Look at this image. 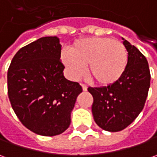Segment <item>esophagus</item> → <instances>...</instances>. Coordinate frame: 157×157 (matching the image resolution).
Returning <instances> with one entry per match:
<instances>
[{"label":"esophagus","mask_w":157,"mask_h":157,"mask_svg":"<svg viewBox=\"0 0 157 157\" xmlns=\"http://www.w3.org/2000/svg\"><path fill=\"white\" fill-rule=\"evenodd\" d=\"M82 89H83V91L84 92H86V91H87V86H86V85H81Z\"/></svg>","instance_id":"esophagus-1"}]
</instances>
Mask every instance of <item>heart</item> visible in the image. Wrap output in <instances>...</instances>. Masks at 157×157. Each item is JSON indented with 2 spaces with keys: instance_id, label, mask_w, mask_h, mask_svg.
<instances>
[{
  "instance_id": "obj_1",
  "label": "heart",
  "mask_w": 157,
  "mask_h": 157,
  "mask_svg": "<svg viewBox=\"0 0 157 157\" xmlns=\"http://www.w3.org/2000/svg\"><path fill=\"white\" fill-rule=\"evenodd\" d=\"M62 62L70 76L78 79L85 73L100 86H109L117 82L128 63V52L123 44L110 37H87L77 40L63 52Z\"/></svg>"
}]
</instances>
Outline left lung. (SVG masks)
I'll list each match as a JSON object with an SVG mask.
<instances>
[{
  "label": "left lung",
  "instance_id": "left-lung-1",
  "mask_svg": "<svg viewBox=\"0 0 157 157\" xmlns=\"http://www.w3.org/2000/svg\"><path fill=\"white\" fill-rule=\"evenodd\" d=\"M123 39L128 63L117 82L103 87H88L94 97L92 112L102 129L118 132L126 128L144 107L150 86V71L146 57L136 46Z\"/></svg>",
  "mask_w": 157,
  "mask_h": 157
}]
</instances>
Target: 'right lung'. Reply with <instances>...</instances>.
Returning <instances> with one entry per match:
<instances>
[{"instance_id":"1","label":"right lung","mask_w":157,"mask_h":157,"mask_svg":"<svg viewBox=\"0 0 157 157\" xmlns=\"http://www.w3.org/2000/svg\"><path fill=\"white\" fill-rule=\"evenodd\" d=\"M61 47L57 36L41 37L16 52L8 71L12 108L24 127L40 136H57L69 128L82 93L78 83L63 76Z\"/></svg>"}]
</instances>
